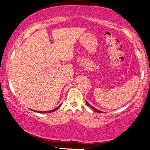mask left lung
Segmentation results:
<instances>
[{"instance_id":"1","label":"left lung","mask_w":150,"mask_h":150,"mask_svg":"<svg viewBox=\"0 0 150 150\" xmlns=\"http://www.w3.org/2000/svg\"><path fill=\"white\" fill-rule=\"evenodd\" d=\"M86 105H87L88 106H91V108H92L93 110H94L95 111V112H98V113H103V112H101V111H99V110H97V109H96V108H95L94 107V106H91V105H90L89 104V103L87 102V101H86Z\"/></svg>"}]
</instances>
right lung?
<instances>
[{"label": "right lung", "instance_id": "right-lung-1", "mask_svg": "<svg viewBox=\"0 0 150 150\" xmlns=\"http://www.w3.org/2000/svg\"><path fill=\"white\" fill-rule=\"evenodd\" d=\"M60 106H61V105H59L57 108H56L53 109V110H50V111H45V112H42V111H36V110H33V111H34V112H38V113H50V112H53L56 111V110H58L59 107H60Z\"/></svg>", "mask_w": 150, "mask_h": 150}]
</instances>
